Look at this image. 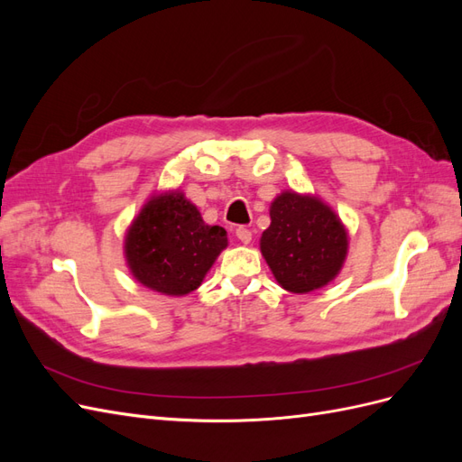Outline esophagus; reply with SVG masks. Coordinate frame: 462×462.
Listing matches in <instances>:
<instances>
[{"label":"esophagus","mask_w":462,"mask_h":462,"mask_svg":"<svg viewBox=\"0 0 462 462\" xmlns=\"http://www.w3.org/2000/svg\"><path fill=\"white\" fill-rule=\"evenodd\" d=\"M235 235H236V239H239L243 245H248L250 241H253V231L246 229V227H239Z\"/></svg>","instance_id":"34e87169"}]
</instances>
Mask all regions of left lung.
<instances>
[{
  "label": "left lung",
  "mask_w": 462,
  "mask_h": 462,
  "mask_svg": "<svg viewBox=\"0 0 462 462\" xmlns=\"http://www.w3.org/2000/svg\"><path fill=\"white\" fill-rule=\"evenodd\" d=\"M270 217L260 250L285 291L306 295L339 275L348 253V233L331 206L316 194L283 190L273 199Z\"/></svg>",
  "instance_id": "obj_1"
}]
</instances>
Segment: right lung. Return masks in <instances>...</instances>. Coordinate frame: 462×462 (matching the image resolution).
I'll list each match as a JSON object with an SVG mask.
<instances>
[{"label":"right lung","mask_w":462,"mask_h":462,"mask_svg":"<svg viewBox=\"0 0 462 462\" xmlns=\"http://www.w3.org/2000/svg\"><path fill=\"white\" fill-rule=\"evenodd\" d=\"M227 233L208 226L183 192L152 194L125 233V260L138 283L167 297H185L199 289Z\"/></svg>","instance_id":"1"}]
</instances>
